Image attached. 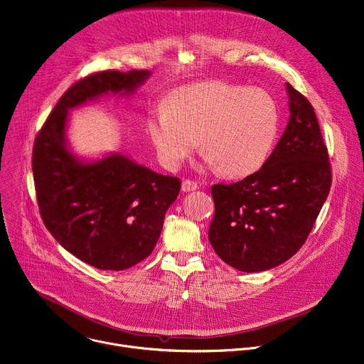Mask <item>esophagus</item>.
I'll use <instances>...</instances> for the list:
<instances>
[{"mask_svg": "<svg viewBox=\"0 0 364 364\" xmlns=\"http://www.w3.org/2000/svg\"><path fill=\"white\" fill-rule=\"evenodd\" d=\"M197 188H199V184H197L196 181H191V180H184L181 184L183 191H194Z\"/></svg>", "mask_w": 364, "mask_h": 364, "instance_id": "obj_1", "label": "esophagus"}]
</instances>
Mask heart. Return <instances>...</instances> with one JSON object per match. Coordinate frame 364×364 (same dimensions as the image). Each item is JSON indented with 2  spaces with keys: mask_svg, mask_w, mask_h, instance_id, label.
<instances>
[{
  "mask_svg": "<svg viewBox=\"0 0 364 364\" xmlns=\"http://www.w3.org/2000/svg\"><path fill=\"white\" fill-rule=\"evenodd\" d=\"M158 159L177 170L200 139L210 165L228 177H247L269 159L279 134V110L270 94L225 82L187 87L148 120Z\"/></svg>",
  "mask_w": 364,
  "mask_h": 364,
  "instance_id": "obj_1",
  "label": "heart"
}]
</instances>
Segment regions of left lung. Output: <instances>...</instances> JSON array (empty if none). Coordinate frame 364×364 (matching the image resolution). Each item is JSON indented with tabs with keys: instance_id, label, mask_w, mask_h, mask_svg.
Masks as SVG:
<instances>
[{
	"instance_id": "8db88e82",
	"label": "left lung",
	"mask_w": 364,
	"mask_h": 364,
	"mask_svg": "<svg viewBox=\"0 0 364 364\" xmlns=\"http://www.w3.org/2000/svg\"><path fill=\"white\" fill-rule=\"evenodd\" d=\"M289 122L262 167L234 184H215L209 241L240 272H266L293 257L322 209L331 167L314 107L286 82Z\"/></svg>"
}]
</instances>
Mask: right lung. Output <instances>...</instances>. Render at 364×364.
Instances as JSON below:
<instances>
[{"instance_id": "add662e5", "label": "right lung", "mask_w": 364, "mask_h": 364, "mask_svg": "<svg viewBox=\"0 0 364 364\" xmlns=\"http://www.w3.org/2000/svg\"><path fill=\"white\" fill-rule=\"evenodd\" d=\"M149 77L151 71H105L74 84L33 148L45 226L65 250L100 270H126L152 252L181 183L120 152L92 159L75 154L68 139L70 112L106 95H134Z\"/></svg>"}]
</instances>
